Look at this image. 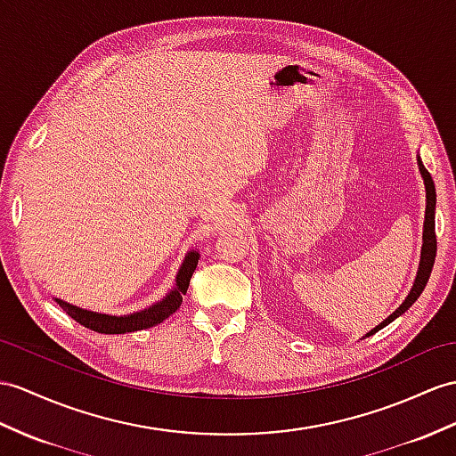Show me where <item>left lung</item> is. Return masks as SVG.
I'll return each mask as SVG.
<instances>
[{"instance_id":"left-lung-1","label":"left lung","mask_w":456,"mask_h":456,"mask_svg":"<svg viewBox=\"0 0 456 456\" xmlns=\"http://www.w3.org/2000/svg\"><path fill=\"white\" fill-rule=\"evenodd\" d=\"M418 166H419V174H421V177H424V185H426V220H424V236H421L424 243H421V257H419L416 281H414L412 290H410V294L406 296L404 302L398 305L396 312L388 315L383 321V323L377 325L373 330H370L368 337L373 335V332H377V330H381L383 327H387L388 323H391V321H395L398 315H403L406 309L416 302L419 294L424 292V288L429 281L431 269H433V263H436V253H437V240H436V199H437V195H436V185H433L431 175L424 168V164H421L419 157H418Z\"/></svg>"}]
</instances>
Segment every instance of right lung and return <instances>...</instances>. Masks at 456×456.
I'll use <instances>...</instances> for the list:
<instances>
[{
    "instance_id": "right-lung-1",
    "label": "right lung",
    "mask_w": 456,
    "mask_h": 456,
    "mask_svg": "<svg viewBox=\"0 0 456 456\" xmlns=\"http://www.w3.org/2000/svg\"><path fill=\"white\" fill-rule=\"evenodd\" d=\"M197 263H199V253L197 251L187 253L180 271L175 274L174 290L166 294L160 302L131 315H106V314L88 312V309L71 305L58 297H55V302H58L63 312L71 319H75L77 323H81L83 327L96 332H104V335H124V332L151 329L154 325L162 323L164 319H168L172 314L177 312V307L182 305V299L187 292V288H190V281L197 269Z\"/></svg>"
}]
</instances>
